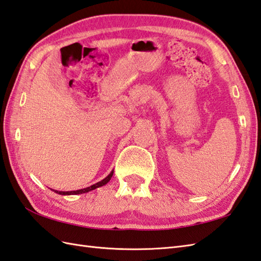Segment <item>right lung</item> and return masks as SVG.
<instances>
[{"label": "right lung", "instance_id": "right-lung-1", "mask_svg": "<svg viewBox=\"0 0 261 261\" xmlns=\"http://www.w3.org/2000/svg\"><path fill=\"white\" fill-rule=\"evenodd\" d=\"M112 175H113V170L109 173L107 177L103 179V180H101V181H99V182H96L95 185H92V186H90V187H88V188H84V189H80V190H75V191H58V190H53L54 192H57V193H59V195H62V196H70V195H80V193H86V192H89V191H91V190H94V189H96V188H100V187H102V186H105V185H107L109 181L111 180V178H112Z\"/></svg>", "mask_w": 261, "mask_h": 261}]
</instances>
